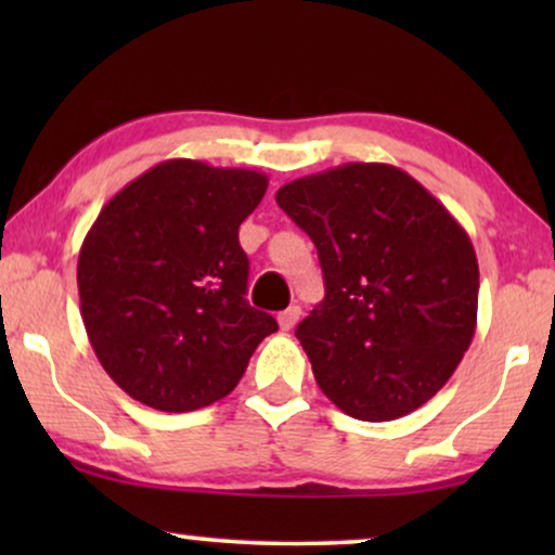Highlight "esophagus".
Wrapping results in <instances>:
<instances>
[{
    "label": "esophagus",
    "mask_w": 555,
    "mask_h": 555,
    "mask_svg": "<svg viewBox=\"0 0 555 555\" xmlns=\"http://www.w3.org/2000/svg\"><path fill=\"white\" fill-rule=\"evenodd\" d=\"M298 321H300V308L298 306H291L278 315V323H280V328H283V331H291Z\"/></svg>",
    "instance_id": "1"
}]
</instances>
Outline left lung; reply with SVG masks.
<instances>
[{
    "instance_id": "obj_1",
    "label": "left lung",
    "mask_w": 555,
    "mask_h": 555,
    "mask_svg": "<svg viewBox=\"0 0 555 555\" xmlns=\"http://www.w3.org/2000/svg\"><path fill=\"white\" fill-rule=\"evenodd\" d=\"M275 199L321 257L325 298L295 336L325 397L361 422L427 404L477 328L480 270L465 227L391 164L310 173Z\"/></svg>"
}]
</instances>
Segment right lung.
Wrapping results in <instances>:
<instances>
[{
  "label": "right lung",
  "instance_id": "add662e5",
  "mask_svg": "<svg viewBox=\"0 0 555 555\" xmlns=\"http://www.w3.org/2000/svg\"><path fill=\"white\" fill-rule=\"evenodd\" d=\"M264 192L260 171L169 158L101 209L78 257L80 315L128 397L158 412L215 404L278 331L245 298L240 247V224Z\"/></svg>",
  "mask_w": 555,
  "mask_h": 555
}]
</instances>
